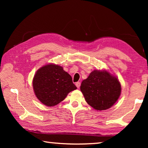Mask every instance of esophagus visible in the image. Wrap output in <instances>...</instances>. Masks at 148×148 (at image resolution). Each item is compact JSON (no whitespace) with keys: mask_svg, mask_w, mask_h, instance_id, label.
Here are the masks:
<instances>
[{"mask_svg":"<svg viewBox=\"0 0 148 148\" xmlns=\"http://www.w3.org/2000/svg\"><path fill=\"white\" fill-rule=\"evenodd\" d=\"M76 86H77V88H79L80 86H81V83H80V82H77V83H76Z\"/></svg>","mask_w":148,"mask_h":148,"instance_id":"1","label":"esophagus"}]
</instances>
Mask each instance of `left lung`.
Wrapping results in <instances>:
<instances>
[{
    "label": "left lung",
    "mask_w": 148,
    "mask_h": 148,
    "mask_svg": "<svg viewBox=\"0 0 148 148\" xmlns=\"http://www.w3.org/2000/svg\"><path fill=\"white\" fill-rule=\"evenodd\" d=\"M86 102L97 111L106 110L114 105L121 94L117 77L106 71L95 70L81 84Z\"/></svg>",
    "instance_id": "left-lung-1"
}]
</instances>
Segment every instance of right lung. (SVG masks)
<instances>
[{
	"mask_svg": "<svg viewBox=\"0 0 148 148\" xmlns=\"http://www.w3.org/2000/svg\"><path fill=\"white\" fill-rule=\"evenodd\" d=\"M32 84L37 98L49 107L57 105L69 92L77 89L70 75L61 66L55 64L40 67L34 77Z\"/></svg>",
	"mask_w": 148,
	"mask_h": 148,
	"instance_id": "1",
	"label": "right lung"
}]
</instances>
